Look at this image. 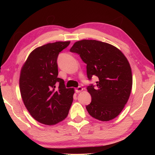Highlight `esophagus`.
Masks as SVG:
<instances>
[{"instance_id": "esophagus-1", "label": "esophagus", "mask_w": 155, "mask_h": 155, "mask_svg": "<svg viewBox=\"0 0 155 155\" xmlns=\"http://www.w3.org/2000/svg\"><path fill=\"white\" fill-rule=\"evenodd\" d=\"M83 90V88H82L81 87H78L77 88H75V92L77 93H80V92H81Z\"/></svg>"}]
</instances>
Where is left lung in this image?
I'll return each mask as SVG.
<instances>
[{
    "instance_id": "1",
    "label": "left lung",
    "mask_w": 155,
    "mask_h": 155,
    "mask_svg": "<svg viewBox=\"0 0 155 155\" xmlns=\"http://www.w3.org/2000/svg\"><path fill=\"white\" fill-rule=\"evenodd\" d=\"M87 64L88 79L98 78L96 87H87L91 103L86 107L91 117L101 121L116 118L129 98L133 86L132 71L127 58L119 49L96 40L76 42L70 49Z\"/></svg>"
}]
</instances>
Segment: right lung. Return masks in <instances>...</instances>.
I'll return each mask as SVG.
<instances>
[{"label":"right lung","mask_w":155,"mask_h":155,"mask_svg":"<svg viewBox=\"0 0 155 155\" xmlns=\"http://www.w3.org/2000/svg\"><path fill=\"white\" fill-rule=\"evenodd\" d=\"M70 42L58 41L35 48L21 68L19 87L23 103L42 124L54 125L63 120L73 101L74 88H67L64 80L58 78V54Z\"/></svg>","instance_id":"1"}]
</instances>
